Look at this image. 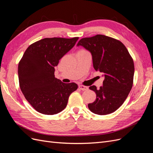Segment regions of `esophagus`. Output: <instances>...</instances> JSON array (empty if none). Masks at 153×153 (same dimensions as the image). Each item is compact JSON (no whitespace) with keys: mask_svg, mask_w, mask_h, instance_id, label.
<instances>
[{"mask_svg":"<svg viewBox=\"0 0 153 153\" xmlns=\"http://www.w3.org/2000/svg\"><path fill=\"white\" fill-rule=\"evenodd\" d=\"M78 87H79V89L82 91H87V90H88V89H89V87H86V86H84V85H80Z\"/></svg>","mask_w":153,"mask_h":153,"instance_id":"esophagus-1","label":"esophagus"}]
</instances>
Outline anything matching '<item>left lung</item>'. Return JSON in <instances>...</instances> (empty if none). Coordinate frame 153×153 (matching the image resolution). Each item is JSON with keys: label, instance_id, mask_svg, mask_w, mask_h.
Instances as JSON below:
<instances>
[{"label": "left lung", "instance_id": "1", "mask_svg": "<svg viewBox=\"0 0 153 153\" xmlns=\"http://www.w3.org/2000/svg\"><path fill=\"white\" fill-rule=\"evenodd\" d=\"M76 46L90 52L94 69L105 77L100 89L89 87L96 98L88 107L98 115L115 112L127 98L133 86L135 68L127 48L121 41L101 34L82 38Z\"/></svg>", "mask_w": 153, "mask_h": 153}]
</instances>
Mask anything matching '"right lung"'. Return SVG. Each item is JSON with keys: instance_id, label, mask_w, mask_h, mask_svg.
Returning a JSON list of instances; mask_svg holds the SVG:
<instances>
[{"instance_id": "obj_1", "label": "right lung", "mask_w": 153, "mask_h": 153, "mask_svg": "<svg viewBox=\"0 0 153 153\" xmlns=\"http://www.w3.org/2000/svg\"><path fill=\"white\" fill-rule=\"evenodd\" d=\"M78 37L52 38L36 41L27 48L18 64L20 89L25 99L38 112L54 115L66 108L69 97L78 88L55 77L59 60L75 46Z\"/></svg>"}]
</instances>
